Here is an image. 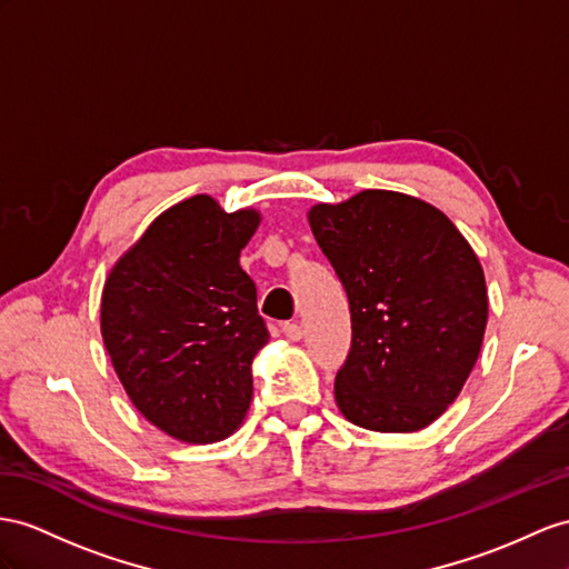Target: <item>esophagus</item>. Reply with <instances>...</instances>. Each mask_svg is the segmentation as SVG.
<instances>
[{"label": "esophagus", "instance_id": "34e87169", "mask_svg": "<svg viewBox=\"0 0 569 569\" xmlns=\"http://www.w3.org/2000/svg\"><path fill=\"white\" fill-rule=\"evenodd\" d=\"M283 337L288 341H300L302 339V327L298 322H286L283 325Z\"/></svg>", "mask_w": 569, "mask_h": 569}]
</instances>
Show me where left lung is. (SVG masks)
<instances>
[{
  "label": "left lung",
  "mask_w": 569,
  "mask_h": 569,
  "mask_svg": "<svg viewBox=\"0 0 569 569\" xmlns=\"http://www.w3.org/2000/svg\"><path fill=\"white\" fill-rule=\"evenodd\" d=\"M308 221L351 305L339 411L375 432L428 428L483 346L488 288L473 247L432 203L389 189L315 203Z\"/></svg>",
  "instance_id": "obj_1"
}]
</instances>
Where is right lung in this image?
I'll return each mask as SVG.
<instances>
[{
    "instance_id": "add662e5",
    "label": "right lung",
    "mask_w": 569,
    "mask_h": 569,
    "mask_svg": "<svg viewBox=\"0 0 569 569\" xmlns=\"http://www.w3.org/2000/svg\"><path fill=\"white\" fill-rule=\"evenodd\" d=\"M261 223L209 194L166 209L114 261L100 333L120 382L151 426L187 445L236 432L252 401V360L269 331L242 247Z\"/></svg>"
}]
</instances>
